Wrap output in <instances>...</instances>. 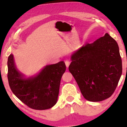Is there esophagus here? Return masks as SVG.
I'll return each mask as SVG.
<instances>
[{
  "mask_svg": "<svg viewBox=\"0 0 127 127\" xmlns=\"http://www.w3.org/2000/svg\"><path fill=\"white\" fill-rule=\"evenodd\" d=\"M70 63H71V62H70V61H69V60H65V65H66L67 67H68L69 66Z\"/></svg>",
  "mask_w": 127,
  "mask_h": 127,
  "instance_id": "34e87169",
  "label": "esophagus"
}]
</instances>
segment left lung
Returning a JSON list of instances; mask_svg holds the SVG:
<instances>
[{"instance_id": "8db88e82", "label": "left lung", "mask_w": 127, "mask_h": 127, "mask_svg": "<svg viewBox=\"0 0 127 127\" xmlns=\"http://www.w3.org/2000/svg\"><path fill=\"white\" fill-rule=\"evenodd\" d=\"M68 67L86 100L109 98L122 75V60L117 42L108 33L74 52Z\"/></svg>"}]
</instances>
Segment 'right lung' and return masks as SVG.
I'll return each mask as SVG.
<instances>
[{
    "instance_id": "right-lung-1",
    "label": "right lung",
    "mask_w": 127,
    "mask_h": 127,
    "mask_svg": "<svg viewBox=\"0 0 127 127\" xmlns=\"http://www.w3.org/2000/svg\"><path fill=\"white\" fill-rule=\"evenodd\" d=\"M65 69L64 62H60L46 65L35 76L24 78L17 70L11 54L8 59L9 85L16 97L28 107L45 110L56 104L61 79Z\"/></svg>"
}]
</instances>
